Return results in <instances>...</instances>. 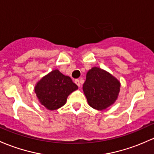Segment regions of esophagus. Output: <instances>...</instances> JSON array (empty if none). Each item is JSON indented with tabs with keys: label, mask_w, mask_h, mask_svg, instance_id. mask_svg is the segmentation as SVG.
I'll return each instance as SVG.
<instances>
[{
	"label": "esophagus",
	"mask_w": 154,
	"mask_h": 154,
	"mask_svg": "<svg viewBox=\"0 0 154 154\" xmlns=\"http://www.w3.org/2000/svg\"><path fill=\"white\" fill-rule=\"evenodd\" d=\"M75 83L77 84V85H78L79 87L80 86V85H81V84H80V80H78V79H77V80H75Z\"/></svg>",
	"instance_id": "esophagus-1"
}]
</instances>
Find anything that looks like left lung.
Returning a JSON list of instances; mask_svg holds the SVG:
<instances>
[{
    "label": "left lung",
    "instance_id": "obj_1",
    "mask_svg": "<svg viewBox=\"0 0 154 154\" xmlns=\"http://www.w3.org/2000/svg\"><path fill=\"white\" fill-rule=\"evenodd\" d=\"M120 83L109 73L97 67L92 68L86 74L82 85L84 94L91 107L104 110L117 99Z\"/></svg>",
    "mask_w": 154,
    "mask_h": 154
}]
</instances>
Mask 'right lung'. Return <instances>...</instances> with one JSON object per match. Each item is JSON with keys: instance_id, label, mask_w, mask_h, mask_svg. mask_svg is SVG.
I'll return each instance as SVG.
<instances>
[{"instance_id": "1", "label": "right lung", "mask_w": 154, "mask_h": 154, "mask_svg": "<svg viewBox=\"0 0 154 154\" xmlns=\"http://www.w3.org/2000/svg\"><path fill=\"white\" fill-rule=\"evenodd\" d=\"M78 88L69 76L57 69L45 76L35 88L40 103L48 110H56L64 106L71 93Z\"/></svg>"}]
</instances>
